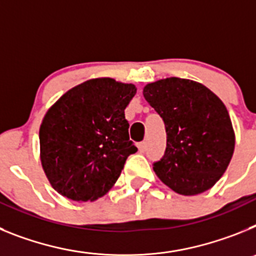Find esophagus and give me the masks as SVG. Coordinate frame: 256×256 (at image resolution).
I'll use <instances>...</instances> for the list:
<instances>
[{
    "mask_svg": "<svg viewBox=\"0 0 256 256\" xmlns=\"http://www.w3.org/2000/svg\"><path fill=\"white\" fill-rule=\"evenodd\" d=\"M138 150H140V152H144V151L148 150V142H146V141L140 142V144H138Z\"/></svg>",
    "mask_w": 256,
    "mask_h": 256,
    "instance_id": "obj_1",
    "label": "esophagus"
}]
</instances>
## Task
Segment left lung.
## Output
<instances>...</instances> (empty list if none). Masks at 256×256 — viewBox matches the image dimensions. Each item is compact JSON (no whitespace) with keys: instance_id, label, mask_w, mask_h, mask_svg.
<instances>
[{"instance_id":"1","label":"left lung","mask_w":256,"mask_h":256,"mask_svg":"<svg viewBox=\"0 0 256 256\" xmlns=\"http://www.w3.org/2000/svg\"><path fill=\"white\" fill-rule=\"evenodd\" d=\"M144 97L160 115L166 132L164 155L152 164L158 177L186 196L214 186L234 150L224 104L205 86L174 76L146 86Z\"/></svg>"}]
</instances>
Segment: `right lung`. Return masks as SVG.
Returning a JSON list of instances; mask_svg holds the SVG:
<instances>
[{"instance_id": "add662e5", "label": "right lung", "mask_w": 256, "mask_h": 256, "mask_svg": "<svg viewBox=\"0 0 256 256\" xmlns=\"http://www.w3.org/2000/svg\"><path fill=\"white\" fill-rule=\"evenodd\" d=\"M133 84L91 79L58 98L40 124V162L52 187L74 201H94L112 188L126 158L137 152L124 108Z\"/></svg>"}]
</instances>
